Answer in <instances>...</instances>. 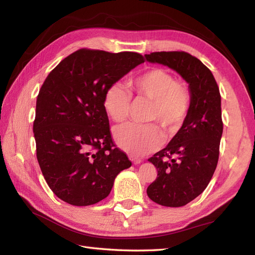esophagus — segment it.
Segmentation results:
<instances>
[{"label": "esophagus", "instance_id": "esophagus-1", "mask_svg": "<svg viewBox=\"0 0 255 255\" xmlns=\"http://www.w3.org/2000/svg\"><path fill=\"white\" fill-rule=\"evenodd\" d=\"M129 159L131 160V162H132L133 164H139L140 162H141V160H140V159L138 158V156H136V155H132V154L129 155Z\"/></svg>", "mask_w": 255, "mask_h": 255}]
</instances>
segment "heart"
<instances>
[{"label":"heart","mask_w":255,"mask_h":255,"mask_svg":"<svg viewBox=\"0 0 255 255\" xmlns=\"http://www.w3.org/2000/svg\"><path fill=\"white\" fill-rule=\"evenodd\" d=\"M130 88L138 96L152 101L148 119L161 124L173 134L186 121L192 105V94L185 85L163 68H150L130 80ZM103 105L115 123L127 121L131 108V93L115 82L106 88ZM114 138L123 150L132 155H142L158 149L163 134L156 124H127L114 130Z\"/></svg>","instance_id":"obj_1"}]
</instances>
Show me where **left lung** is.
<instances>
[{"mask_svg":"<svg viewBox=\"0 0 255 255\" xmlns=\"http://www.w3.org/2000/svg\"><path fill=\"white\" fill-rule=\"evenodd\" d=\"M145 59L175 70L192 94L183 126L164 149L149 159L158 171L147 188L149 198L166 207H181L205 191L217 167L224 128L220 92L210 70L188 52H151Z\"/></svg>","mask_w":255,"mask_h":255,"instance_id":"8db88e82","label":"left lung"}]
</instances>
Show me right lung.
<instances>
[{
  "instance_id": "1",
  "label": "right lung",
  "mask_w": 255,
  "mask_h": 255,
  "mask_svg": "<svg viewBox=\"0 0 255 255\" xmlns=\"http://www.w3.org/2000/svg\"><path fill=\"white\" fill-rule=\"evenodd\" d=\"M137 52L82 48L48 74L36 102V155L51 191L63 202L89 206L111 193L131 165L116 147L103 105L106 88L138 64Z\"/></svg>"
}]
</instances>
